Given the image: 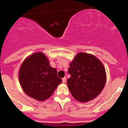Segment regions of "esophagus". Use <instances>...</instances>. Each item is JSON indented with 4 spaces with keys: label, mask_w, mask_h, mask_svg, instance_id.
<instances>
[{
    "label": "esophagus",
    "mask_w": 128,
    "mask_h": 128,
    "mask_svg": "<svg viewBox=\"0 0 128 128\" xmlns=\"http://www.w3.org/2000/svg\"><path fill=\"white\" fill-rule=\"evenodd\" d=\"M66 77H64V78H63V79H62V81H63V83H64V82H66Z\"/></svg>",
    "instance_id": "34e87169"
}]
</instances>
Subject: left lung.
<instances>
[{
  "instance_id": "left-lung-1",
  "label": "left lung",
  "mask_w": 128,
  "mask_h": 128,
  "mask_svg": "<svg viewBox=\"0 0 128 128\" xmlns=\"http://www.w3.org/2000/svg\"><path fill=\"white\" fill-rule=\"evenodd\" d=\"M70 78L67 84L73 98L86 102L98 97L106 81V70L98 58L85 52L78 53L70 63Z\"/></svg>"
}]
</instances>
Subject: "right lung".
I'll return each instance as SVG.
<instances>
[{"mask_svg":"<svg viewBox=\"0 0 128 128\" xmlns=\"http://www.w3.org/2000/svg\"><path fill=\"white\" fill-rule=\"evenodd\" d=\"M49 63L42 52H38L26 58L19 70V82L23 91L39 101L50 98L62 82Z\"/></svg>","mask_w":128,"mask_h":128,"instance_id":"1","label":"right lung"}]
</instances>
